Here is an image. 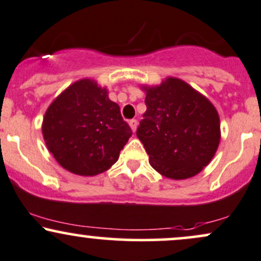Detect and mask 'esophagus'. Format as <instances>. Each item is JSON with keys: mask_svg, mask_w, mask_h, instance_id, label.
Masks as SVG:
<instances>
[{"mask_svg": "<svg viewBox=\"0 0 261 261\" xmlns=\"http://www.w3.org/2000/svg\"><path fill=\"white\" fill-rule=\"evenodd\" d=\"M128 125H130V127H131V130L134 131H136V128H137V120H135V119H133V120H130L128 121Z\"/></svg>", "mask_w": 261, "mask_h": 261, "instance_id": "obj_1", "label": "esophagus"}]
</instances>
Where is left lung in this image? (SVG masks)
<instances>
[{
    "mask_svg": "<svg viewBox=\"0 0 261 261\" xmlns=\"http://www.w3.org/2000/svg\"><path fill=\"white\" fill-rule=\"evenodd\" d=\"M142 89L147 110L136 135L151 166L175 180L196 175L211 162L220 143L216 108L187 82L173 77Z\"/></svg>",
    "mask_w": 261,
    "mask_h": 261,
    "instance_id": "left-lung-1",
    "label": "left lung"
}]
</instances>
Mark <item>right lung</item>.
I'll use <instances>...</instances> for the list:
<instances>
[{"mask_svg":"<svg viewBox=\"0 0 261 261\" xmlns=\"http://www.w3.org/2000/svg\"><path fill=\"white\" fill-rule=\"evenodd\" d=\"M41 128L60 166L83 176L109 169L133 135L107 88L88 79L74 82L50 104Z\"/></svg>","mask_w":261,"mask_h":261,"instance_id":"1","label":"right lung"}]
</instances>
